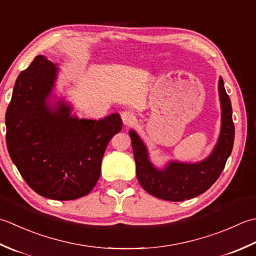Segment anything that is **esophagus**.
<instances>
[{"instance_id":"esophagus-1","label":"esophagus","mask_w":256,"mask_h":256,"mask_svg":"<svg viewBox=\"0 0 256 256\" xmlns=\"http://www.w3.org/2000/svg\"><path fill=\"white\" fill-rule=\"evenodd\" d=\"M122 122L124 124H126V126H129V124H132L136 122V117L132 112H122Z\"/></svg>"}]
</instances>
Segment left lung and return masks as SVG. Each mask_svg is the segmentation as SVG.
<instances>
[{"label": "left lung", "instance_id": "obj_1", "mask_svg": "<svg viewBox=\"0 0 256 256\" xmlns=\"http://www.w3.org/2000/svg\"><path fill=\"white\" fill-rule=\"evenodd\" d=\"M218 97L221 102V132L214 149L204 160L196 164L170 161L164 169L151 164L147 147L134 130H130L136 174L139 184L148 194L166 201L189 200L206 192L220 176L234 142V124L230 97L218 80Z\"/></svg>", "mask_w": 256, "mask_h": 256}]
</instances>
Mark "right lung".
I'll return each instance as SVG.
<instances>
[{
	"mask_svg": "<svg viewBox=\"0 0 256 256\" xmlns=\"http://www.w3.org/2000/svg\"><path fill=\"white\" fill-rule=\"evenodd\" d=\"M58 68L36 56L15 82L5 114L6 146L14 164L32 189L53 200L90 194L100 176L108 142L122 128L119 114L92 120L70 116L72 107L48 102Z\"/></svg>",
	"mask_w": 256,
	"mask_h": 256,
	"instance_id": "add662e5",
	"label": "right lung"
}]
</instances>
